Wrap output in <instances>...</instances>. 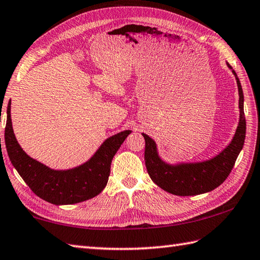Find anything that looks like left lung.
<instances>
[{
	"mask_svg": "<svg viewBox=\"0 0 260 260\" xmlns=\"http://www.w3.org/2000/svg\"><path fill=\"white\" fill-rule=\"evenodd\" d=\"M230 69L231 65L228 64ZM236 75L239 89V108L240 121L235 137L225 150L213 159L179 166H169L162 161L156 152L154 141L146 134H142L145 140L144 159L147 174L162 189L178 196H194L215 189L224 181L235 167L236 160L242 150L246 137V118L243 111V92L241 83Z\"/></svg>",
	"mask_w": 260,
	"mask_h": 260,
	"instance_id": "1",
	"label": "left lung"
}]
</instances>
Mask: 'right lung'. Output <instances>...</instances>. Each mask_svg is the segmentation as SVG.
Here are the masks:
<instances>
[{"label":"right lung","mask_w":260,"mask_h":260,"mask_svg":"<svg viewBox=\"0 0 260 260\" xmlns=\"http://www.w3.org/2000/svg\"><path fill=\"white\" fill-rule=\"evenodd\" d=\"M11 101L8 105L4 139L10 160L36 195L55 205L75 204L103 191L108 182L110 165L116 152L131 131H124L105 141L91 159L75 169L57 171L39 164L24 153L12 129Z\"/></svg>","instance_id":"obj_1"}]
</instances>
